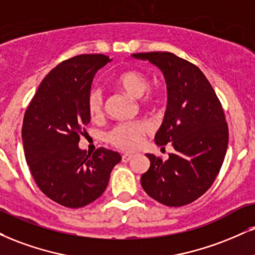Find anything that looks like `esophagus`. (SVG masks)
Returning <instances> with one entry per match:
<instances>
[{
  "label": "esophagus",
  "instance_id": "esophagus-1",
  "mask_svg": "<svg viewBox=\"0 0 255 255\" xmlns=\"http://www.w3.org/2000/svg\"><path fill=\"white\" fill-rule=\"evenodd\" d=\"M131 158H133V154H129V153H125V154L122 155V161L127 162V161H129Z\"/></svg>",
  "mask_w": 255,
  "mask_h": 255
}]
</instances>
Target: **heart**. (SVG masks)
I'll return each mask as SVG.
<instances>
[{
    "mask_svg": "<svg viewBox=\"0 0 255 255\" xmlns=\"http://www.w3.org/2000/svg\"><path fill=\"white\" fill-rule=\"evenodd\" d=\"M118 87L124 89L126 93L133 97L141 98L142 106L149 107L157 103V95L148 93L143 96L149 89V79L142 72L135 70H128L120 73L116 78ZM87 109L91 119L102 118L106 109V98L100 88H91L87 97ZM148 125L143 121L122 122L113 127L106 134L107 142L121 151H134L142 143L146 134L148 133Z\"/></svg>",
    "mask_w": 255,
    "mask_h": 255,
    "instance_id": "heart-1",
    "label": "heart"
}]
</instances>
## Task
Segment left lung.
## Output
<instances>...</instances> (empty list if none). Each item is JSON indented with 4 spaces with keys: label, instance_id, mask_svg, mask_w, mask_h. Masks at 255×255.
<instances>
[{
    "label": "left lung",
    "instance_id": "1",
    "mask_svg": "<svg viewBox=\"0 0 255 255\" xmlns=\"http://www.w3.org/2000/svg\"><path fill=\"white\" fill-rule=\"evenodd\" d=\"M164 73L167 108L155 134L158 146L172 143L167 160H151L141 176L146 194L167 207H182L201 197L213 185L228 147V125L219 97L204 73L170 52L134 53Z\"/></svg>",
    "mask_w": 255,
    "mask_h": 255
}]
</instances>
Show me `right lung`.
<instances>
[{
    "label": "right lung",
    "mask_w": 255,
    "mask_h": 255,
    "mask_svg": "<svg viewBox=\"0 0 255 255\" xmlns=\"http://www.w3.org/2000/svg\"><path fill=\"white\" fill-rule=\"evenodd\" d=\"M110 61L104 54H79L61 61L40 83L23 116L24 157L36 185L67 208H82L103 194L121 160L100 147L93 154L78 142L90 122L87 97L94 76Z\"/></svg>",
    "instance_id": "obj_1"
}]
</instances>
